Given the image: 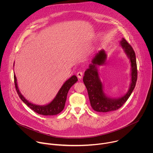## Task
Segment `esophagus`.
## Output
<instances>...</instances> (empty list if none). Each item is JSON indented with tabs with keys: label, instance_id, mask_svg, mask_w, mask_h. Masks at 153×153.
I'll use <instances>...</instances> for the list:
<instances>
[{
	"label": "esophagus",
	"instance_id": "esophagus-1",
	"mask_svg": "<svg viewBox=\"0 0 153 153\" xmlns=\"http://www.w3.org/2000/svg\"><path fill=\"white\" fill-rule=\"evenodd\" d=\"M83 73L82 72V71H79L77 73V77L79 79H81L83 77Z\"/></svg>",
	"mask_w": 153,
	"mask_h": 153
}]
</instances>
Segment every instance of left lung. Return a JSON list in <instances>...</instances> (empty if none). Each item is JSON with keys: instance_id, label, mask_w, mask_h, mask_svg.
<instances>
[{"instance_id": "obj_1", "label": "left lung", "mask_w": 153, "mask_h": 153, "mask_svg": "<svg viewBox=\"0 0 153 153\" xmlns=\"http://www.w3.org/2000/svg\"><path fill=\"white\" fill-rule=\"evenodd\" d=\"M120 45L131 63V83L128 91L125 95L118 98H111L104 93L103 85L98 71V67L105 64L106 60L107 55L104 50H101L96 54L89 68L85 71L83 81L88 91L91 106L96 111L106 113L118 110L126 102L135 88L137 70L134 51L124 38L120 40Z\"/></svg>"}]
</instances>
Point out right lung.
Listing matches in <instances>:
<instances>
[{"mask_svg":"<svg viewBox=\"0 0 153 153\" xmlns=\"http://www.w3.org/2000/svg\"><path fill=\"white\" fill-rule=\"evenodd\" d=\"M14 79L16 90L20 99L29 108H30L32 110H33L34 111L39 114L43 116L56 115L60 113L63 110L65 102H66L67 96L68 91L70 90L71 87L78 80L76 76L74 75L71 76L67 81H65V82L63 84L60 89L58 91L57 94H56V97L50 103L45 105H39L29 102L24 97V96L21 94L20 91H19L17 82V79L15 74H14Z\"/></svg>","mask_w":153,"mask_h":153,"instance_id":"right-lung-1","label":"right lung"}]
</instances>
